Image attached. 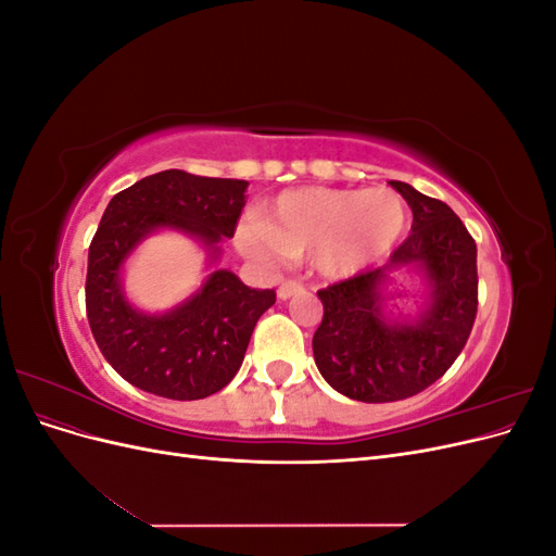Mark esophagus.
<instances>
[{"mask_svg":"<svg viewBox=\"0 0 556 556\" xmlns=\"http://www.w3.org/2000/svg\"><path fill=\"white\" fill-rule=\"evenodd\" d=\"M301 290H304V288H301L299 282L288 280V282H282L280 288H278V299H280V301H288L290 296H294V294H296V292H301Z\"/></svg>","mask_w":556,"mask_h":556,"instance_id":"34e87169","label":"esophagus"}]
</instances>
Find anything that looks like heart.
<instances>
[{"mask_svg": "<svg viewBox=\"0 0 556 556\" xmlns=\"http://www.w3.org/2000/svg\"><path fill=\"white\" fill-rule=\"evenodd\" d=\"M406 229L408 208L390 190L311 185L268 201L264 220H245L239 227V248L264 266L311 255L319 276L343 280L392 255Z\"/></svg>", "mask_w": 556, "mask_h": 556, "instance_id": "b5f03b06", "label": "heart"}]
</instances>
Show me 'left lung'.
<instances>
[{"label":"left lung","instance_id":"left-lung-1","mask_svg":"<svg viewBox=\"0 0 556 556\" xmlns=\"http://www.w3.org/2000/svg\"><path fill=\"white\" fill-rule=\"evenodd\" d=\"M390 185L413 211L410 237L376 271L317 292L315 364L336 392L364 403L427 390L459 357L478 313V250L457 213L408 182ZM401 275L426 288L415 312L391 304Z\"/></svg>","mask_w":556,"mask_h":556}]
</instances>
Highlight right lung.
Returning a JSON list of instances; mask_svg holds the SVG:
<instances>
[{
	"label": "right lung",
	"instance_id": "1",
	"mask_svg": "<svg viewBox=\"0 0 556 556\" xmlns=\"http://www.w3.org/2000/svg\"><path fill=\"white\" fill-rule=\"evenodd\" d=\"M248 180L206 178L180 169L141 178L117 192L88 252L86 308L106 362L143 392L176 401L206 399L237 376L252 329L276 304L274 290L248 288L220 268L223 241L233 237ZM157 230H178L207 252L200 288L169 312L130 304L124 268Z\"/></svg>",
	"mask_w": 556,
	"mask_h": 556
}]
</instances>
